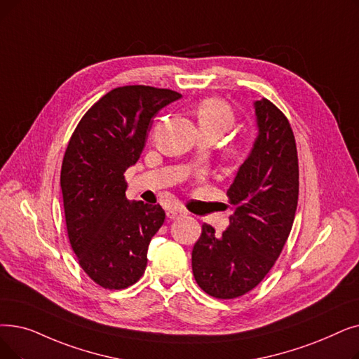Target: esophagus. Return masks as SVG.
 I'll return each instance as SVG.
<instances>
[{
  "mask_svg": "<svg viewBox=\"0 0 359 359\" xmlns=\"http://www.w3.org/2000/svg\"><path fill=\"white\" fill-rule=\"evenodd\" d=\"M186 212L183 208H177V207H175V208H168V211H167V217L170 218V220H176V218H180V217H184Z\"/></svg>",
  "mask_w": 359,
  "mask_h": 359,
  "instance_id": "esophagus-1",
  "label": "esophagus"
}]
</instances>
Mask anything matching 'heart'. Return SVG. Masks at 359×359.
Returning a JSON list of instances; mask_svg holds the SVG:
<instances>
[{
    "mask_svg": "<svg viewBox=\"0 0 359 359\" xmlns=\"http://www.w3.org/2000/svg\"><path fill=\"white\" fill-rule=\"evenodd\" d=\"M199 129L214 130L218 136L230 130L235 124V113L231 107L220 98H207L201 101L195 110ZM231 158H241L242 149L239 147L230 149Z\"/></svg>",
    "mask_w": 359,
    "mask_h": 359,
    "instance_id": "heart-1",
    "label": "heart"
}]
</instances>
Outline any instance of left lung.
<instances>
[{"label":"left lung","instance_id":"obj_1","mask_svg":"<svg viewBox=\"0 0 359 359\" xmlns=\"http://www.w3.org/2000/svg\"><path fill=\"white\" fill-rule=\"evenodd\" d=\"M258 136L227 191L230 226L210 224L192 249L198 286L217 299L252 290L274 266L289 238L299 195L298 151L287 117L269 100L254 102Z\"/></svg>","mask_w":359,"mask_h":359}]
</instances>
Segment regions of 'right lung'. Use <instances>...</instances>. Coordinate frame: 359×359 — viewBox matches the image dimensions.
I'll use <instances>...</instances> for the list:
<instances>
[{
	"label": "right lung",
	"mask_w": 359,
	"mask_h": 359,
	"mask_svg": "<svg viewBox=\"0 0 359 359\" xmlns=\"http://www.w3.org/2000/svg\"><path fill=\"white\" fill-rule=\"evenodd\" d=\"M180 97L145 85L116 88L89 108L69 141L60 176L67 235L82 270L104 289H126L145 273L165 212L160 204L129 202L124 171L141 157L155 114Z\"/></svg>",
	"instance_id": "obj_1"
}]
</instances>
